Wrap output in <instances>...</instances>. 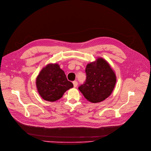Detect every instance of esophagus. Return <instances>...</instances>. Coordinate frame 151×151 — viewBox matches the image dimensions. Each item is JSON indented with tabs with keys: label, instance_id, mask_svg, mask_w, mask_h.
Returning a JSON list of instances; mask_svg holds the SVG:
<instances>
[{
	"label": "esophagus",
	"instance_id": "34e87169",
	"mask_svg": "<svg viewBox=\"0 0 151 151\" xmlns=\"http://www.w3.org/2000/svg\"><path fill=\"white\" fill-rule=\"evenodd\" d=\"M73 85H74V87H76L77 86V85H78L77 82V81H74V82H73Z\"/></svg>",
	"mask_w": 151,
	"mask_h": 151
}]
</instances>
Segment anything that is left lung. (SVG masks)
Returning a JSON list of instances; mask_svg holds the SVG:
<instances>
[{"instance_id": "obj_1", "label": "left lung", "mask_w": 151, "mask_h": 151, "mask_svg": "<svg viewBox=\"0 0 151 151\" xmlns=\"http://www.w3.org/2000/svg\"><path fill=\"white\" fill-rule=\"evenodd\" d=\"M87 78L78 90L90 102L96 103L108 98L115 87L116 76L109 64L102 58L88 64Z\"/></svg>"}]
</instances>
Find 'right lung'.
<instances>
[{
    "label": "right lung",
    "instance_id": "1",
    "mask_svg": "<svg viewBox=\"0 0 151 151\" xmlns=\"http://www.w3.org/2000/svg\"><path fill=\"white\" fill-rule=\"evenodd\" d=\"M36 87L40 96L46 101L60 99L73 84L68 81L64 72L58 64H48L40 72L36 78Z\"/></svg>",
    "mask_w": 151,
    "mask_h": 151
}]
</instances>
